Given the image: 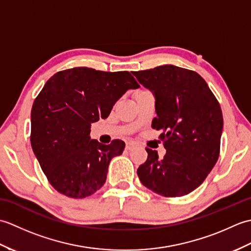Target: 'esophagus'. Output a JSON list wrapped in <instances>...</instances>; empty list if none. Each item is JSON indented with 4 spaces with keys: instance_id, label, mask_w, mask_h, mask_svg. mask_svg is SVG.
<instances>
[{
    "instance_id": "1",
    "label": "esophagus",
    "mask_w": 251,
    "mask_h": 251,
    "mask_svg": "<svg viewBox=\"0 0 251 251\" xmlns=\"http://www.w3.org/2000/svg\"><path fill=\"white\" fill-rule=\"evenodd\" d=\"M136 146V143L135 142H132V141H128L126 143V149L127 150H131L132 148H134Z\"/></svg>"
}]
</instances>
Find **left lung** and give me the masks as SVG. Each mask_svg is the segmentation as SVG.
Wrapping results in <instances>:
<instances>
[{"label":"left lung","mask_w":251,"mask_h":251,"mask_svg":"<svg viewBox=\"0 0 251 251\" xmlns=\"http://www.w3.org/2000/svg\"><path fill=\"white\" fill-rule=\"evenodd\" d=\"M155 97L152 128L166 154L147 148L137 170L141 183L165 197L191 193L204 182L220 153L223 117L220 104L199 73L172 65L132 73Z\"/></svg>","instance_id":"1"}]
</instances>
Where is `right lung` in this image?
Wrapping results in <instances>:
<instances>
[{
  "mask_svg": "<svg viewBox=\"0 0 251 251\" xmlns=\"http://www.w3.org/2000/svg\"><path fill=\"white\" fill-rule=\"evenodd\" d=\"M139 84L127 71L78 67L54 74L31 110V146L50 183L59 193L83 199L105 182L111 159L125 142L90 139L92 123L106 119L115 102Z\"/></svg>",
  "mask_w": 251,
  "mask_h": 251,
  "instance_id": "obj_1",
  "label": "right lung"
}]
</instances>
